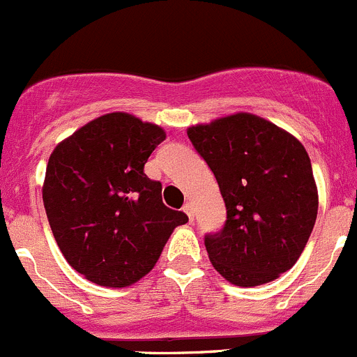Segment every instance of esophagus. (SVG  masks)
Wrapping results in <instances>:
<instances>
[{
    "instance_id": "obj_1",
    "label": "esophagus",
    "mask_w": 357,
    "mask_h": 357,
    "mask_svg": "<svg viewBox=\"0 0 357 357\" xmlns=\"http://www.w3.org/2000/svg\"><path fill=\"white\" fill-rule=\"evenodd\" d=\"M183 211L186 212V215H188L190 219H193V205L190 204V202H186V204L183 205Z\"/></svg>"
}]
</instances>
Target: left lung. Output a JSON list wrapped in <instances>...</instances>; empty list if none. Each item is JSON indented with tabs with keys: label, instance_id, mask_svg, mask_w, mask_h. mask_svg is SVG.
<instances>
[{
	"label": "left lung",
	"instance_id": "obj_1",
	"mask_svg": "<svg viewBox=\"0 0 357 357\" xmlns=\"http://www.w3.org/2000/svg\"><path fill=\"white\" fill-rule=\"evenodd\" d=\"M186 132L226 204L222 231L205 236L215 271L236 287L264 285L289 271L318 215V186L304 145L248 112Z\"/></svg>",
	"mask_w": 357,
	"mask_h": 357
}]
</instances>
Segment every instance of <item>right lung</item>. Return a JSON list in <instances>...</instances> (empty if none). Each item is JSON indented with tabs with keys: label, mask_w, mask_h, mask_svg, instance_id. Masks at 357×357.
Listing matches in <instances>:
<instances>
[{
	"label": "right lung",
	"mask_w": 357,
	"mask_h": 357,
	"mask_svg": "<svg viewBox=\"0 0 357 357\" xmlns=\"http://www.w3.org/2000/svg\"><path fill=\"white\" fill-rule=\"evenodd\" d=\"M165 131L128 112L100 115L55 146L43 202L68 264L102 287H129L149 275L176 226L188 215L162 202L143 172Z\"/></svg>",
	"instance_id": "obj_1"
}]
</instances>
